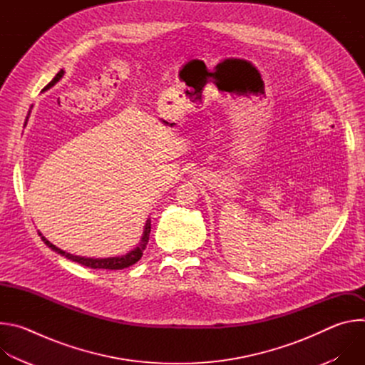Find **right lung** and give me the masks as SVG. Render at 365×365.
Returning <instances> with one entry per match:
<instances>
[{"label": "right lung", "instance_id": "obj_1", "mask_svg": "<svg viewBox=\"0 0 365 365\" xmlns=\"http://www.w3.org/2000/svg\"><path fill=\"white\" fill-rule=\"evenodd\" d=\"M63 75V71H61L55 79L51 81L46 88H50L51 85H55ZM27 121V120H26ZM150 231H151V221L148 220L147 224H145V230H144V234H143V238H141V242L138 244L137 248H134L133 251H130L127 255H123V257H111V258H85V257H78V255H73V254H69L61 248H58L56 245L51 244L50 241H47L44 237H41L43 242L50 247L53 251H56L58 254L72 259V262L75 263H79L82 266H86V267H91V269H107V270H121V269H127L133 264H135L138 259L141 258L143 255V251L145 250L147 244H148V237H150ZM41 235V234H40Z\"/></svg>", "mask_w": 365, "mask_h": 365}]
</instances>
